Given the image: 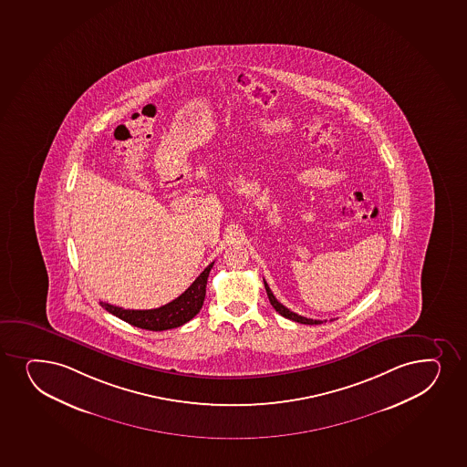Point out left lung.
Returning <instances> with one entry per match:
<instances>
[{
	"label": "left lung",
	"mask_w": 467,
	"mask_h": 467,
	"mask_svg": "<svg viewBox=\"0 0 467 467\" xmlns=\"http://www.w3.org/2000/svg\"><path fill=\"white\" fill-rule=\"evenodd\" d=\"M263 284H265V290L268 293L269 302H271V306L275 308V311L282 315V317H286V319H291V321L300 322V324H308V326H315V324H322V321L319 319H310V317H300L295 311L288 310L286 306H282L279 300L275 299V296L273 295V291L269 290L268 284L265 282L263 279Z\"/></svg>",
	"instance_id": "1"
}]
</instances>
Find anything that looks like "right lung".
<instances>
[{
  "label": "right lung",
  "mask_w": 467,
  "mask_h": 467,
  "mask_svg": "<svg viewBox=\"0 0 467 467\" xmlns=\"http://www.w3.org/2000/svg\"><path fill=\"white\" fill-rule=\"evenodd\" d=\"M212 266H213V263H210L209 266L199 274L198 279L188 286V290L183 291L177 299L168 302L167 306L152 308V310H128L121 306H110L106 302H101V306L109 313L129 322L134 327L145 328V330H152V332L181 327L185 322L193 319L199 310L202 308L205 299V285H207Z\"/></svg>",
  "instance_id": "1"
}]
</instances>
